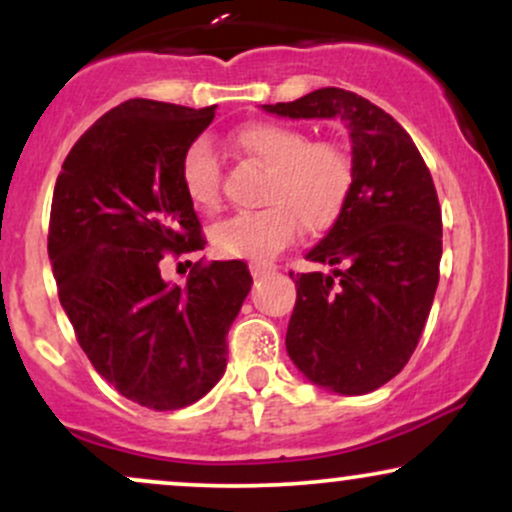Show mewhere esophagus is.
Instances as JSON below:
<instances>
[{
  "mask_svg": "<svg viewBox=\"0 0 512 512\" xmlns=\"http://www.w3.org/2000/svg\"><path fill=\"white\" fill-rule=\"evenodd\" d=\"M250 272H252V276H262V274H267V272H272V264H260V262H252L250 264Z\"/></svg>",
  "mask_w": 512,
  "mask_h": 512,
  "instance_id": "1",
  "label": "esophagus"
}]
</instances>
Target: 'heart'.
I'll use <instances>...</instances> for the list:
<instances>
[{
	"label": "heart",
	"mask_w": 512,
	"mask_h": 512,
	"mask_svg": "<svg viewBox=\"0 0 512 512\" xmlns=\"http://www.w3.org/2000/svg\"><path fill=\"white\" fill-rule=\"evenodd\" d=\"M233 146L269 170L262 204L252 214L221 221L211 245L231 260H272L296 238L298 228L322 233L342 214L354 168L339 144L310 139L286 122H248L233 132ZM180 182L187 199L202 211L221 204L219 161L209 139H195L180 158Z\"/></svg>",
	"instance_id": "b5f03b06"
}]
</instances>
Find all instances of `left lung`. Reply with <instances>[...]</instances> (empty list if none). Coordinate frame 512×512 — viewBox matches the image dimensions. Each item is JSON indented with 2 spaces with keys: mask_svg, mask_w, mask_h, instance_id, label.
I'll return each instance as SVG.
<instances>
[{
  "mask_svg": "<svg viewBox=\"0 0 512 512\" xmlns=\"http://www.w3.org/2000/svg\"><path fill=\"white\" fill-rule=\"evenodd\" d=\"M281 117H337L351 137V192L308 252L332 274H296L286 351L310 383L339 395L378 390L407 366L440 279L443 219L424 158L392 115L358 93L317 88Z\"/></svg>",
  "mask_w": 512,
  "mask_h": 512,
  "instance_id": "8db88e82",
  "label": "left lung"
}]
</instances>
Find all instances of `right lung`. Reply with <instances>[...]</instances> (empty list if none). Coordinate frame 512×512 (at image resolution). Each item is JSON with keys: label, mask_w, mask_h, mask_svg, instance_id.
<instances>
[{"label": "right lung", "mask_w": 512, "mask_h": 512, "mask_svg": "<svg viewBox=\"0 0 512 512\" xmlns=\"http://www.w3.org/2000/svg\"><path fill=\"white\" fill-rule=\"evenodd\" d=\"M216 105L132 98L93 122L64 158L50 209L48 255L60 303L93 368L146 409L197 402L226 370V334L250 293L240 260L197 262L187 284L161 264L204 250L180 182V158Z\"/></svg>", "instance_id": "1"}]
</instances>
